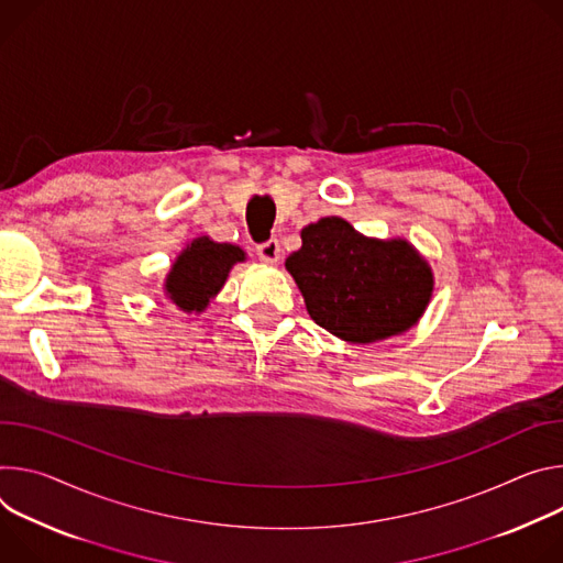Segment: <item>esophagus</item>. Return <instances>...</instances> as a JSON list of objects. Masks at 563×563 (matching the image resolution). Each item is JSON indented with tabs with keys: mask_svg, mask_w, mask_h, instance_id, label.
<instances>
[{
	"mask_svg": "<svg viewBox=\"0 0 563 563\" xmlns=\"http://www.w3.org/2000/svg\"><path fill=\"white\" fill-rule=\"evenodd\" d=\"M257 255H260V260H262L264 264L275 266V264L282 260V245H279V241H277V239H271V241H266V243H260V245H257Z\"/></svg>",
	"mask_w": 563,
	"mask_h": 563,
	"instance_id": "1",
	"label": "esophagus"
}]
</instances>
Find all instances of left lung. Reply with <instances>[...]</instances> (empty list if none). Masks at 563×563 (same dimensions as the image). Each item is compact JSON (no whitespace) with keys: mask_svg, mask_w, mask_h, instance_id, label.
<instances>
[{"mask_svg":"<svg viewBox=\"0 0 563 563\" xmlns=\"http://www.w3.org/2000/svg\"><path fill=\"white\" fill-rule=\"evenodd\" d=\"M286 271L310 320L351 344L407 333L433 295L431 266L407 239L366 236L342 217L301 228Z\"/></svg>","mask_w":563,"mask_h":563,"instance_id":"8db88e82","label":"left lung"}]
</instances>
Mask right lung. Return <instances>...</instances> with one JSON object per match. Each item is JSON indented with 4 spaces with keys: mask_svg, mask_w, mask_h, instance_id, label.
I'll list each match as a JSON object with an SVG mask.
<instances>
[{
    "mask_svg": "<svg viewBox=\"0 0 563 563\" xmlns=\"http://www.w3.org/2000/svg\"><path fill=\"white\" fill-rule=\"evenodd\" d=\"M245 262L243 247L201 234L185 243L163 282L165 297L187 316H201L221 292L230 271Z\"/></svg>",
    "mask_w": 563,
    "mask_h": 563,
    "instance_id": "add662e5",
    "label": "right lung"
}]
</instances>
